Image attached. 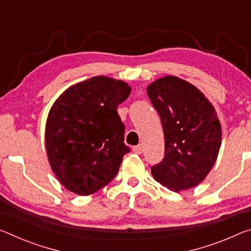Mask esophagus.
<instances>
[{"label":"esophagus","instance_id":"1","mask_svg":"<svg viewBox=\"0 0 251 251\" xmlns=\"http://www.w3.org/2000/svg\"><path fill=\"white\" fill-rule=\"evenodd\" d=\"M133 151L135 152V154H142L143 152V146L142 145H137V146H134L133 147Z\"/></svg>","mask_w":251,"mask_h":251}]
</instances>
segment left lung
<instances>
[{
	"mask_svg": "<svg viewBox=\"0 0 251 251\" xmlns=\"http://www.w3.org/2000/svg\"><path fill=\"white\" fill-rule=\"evenodd\" d=\"M159 114L165 155L151 167L155 180L174 192L197 186L217 159L222 126L214 106L196 86L176 76H165L147 87Z\"/></svg>",
	"mask_w": 251,
	"mask_h": 251,
	"instance_id": "obj_1",
	"label": "left lung"
}]
</instances>
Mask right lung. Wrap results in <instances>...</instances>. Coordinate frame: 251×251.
<instances>
[{"mask_svg": "<svg viewBox=\"0 0 251 251\" xmlns=\"http://www.w3.org/2000/svg\"><path fill=\"white\" fill-rule=\"evenodd\" d=\"M131 87L95 76L67 88L55 100L45 127L50 168L70 192L88 196L110 182L130 148L117 106Z\"/></svg>", "mask_w": 251, "mask_h": 251, "instance_id": "right-lung-1", "label": "right lung"}]
</instances>
